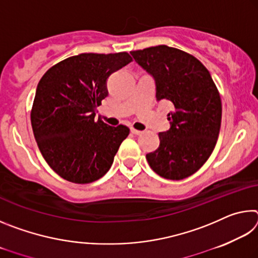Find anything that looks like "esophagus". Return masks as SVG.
<instances>
[{
	"instance_id": "esophagus-1",
	"label": "esophagus",
	"mask_w": 258,
	"mask_h": 258,
	"mask_svg": "<svg viewBox=\"0 0 258 258\" xmlns=\"http://www.w3.org/2000/svg\"><path fill=\"white\" fill-rule=\"evenodd\" d=\"M131 132H132V134H134V135H140V134H142L141 131L135 130V128H131Z\"/></svg>"
}]
</instances>
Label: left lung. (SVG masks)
<instances>
[{"mask_svg": "<svg viewBox=\"0 0 258 258\" xmlns=\"http://www.w3.org/2000/svg\"><path fill=\"white\" fill-rule=\"evenodd\" d=\"M156 80V98L172 102L171 128L159 133L160 145L147 154L152 171L167 180L196 173L212 155L221 127L222 102L211 74L187 52L167 45L131 51Z\"/></svg>", "mask_w": 258, "mask_h": 258, "instance_id": "left-lung-1", "label": "left lung"}]
</instances>
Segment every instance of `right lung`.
I'll use <instances>...</instances> for the list:
<instances>
[{"mask_svg": "<svg viewBox=\"0 0 258 258\" xmlns=\"http://www.w3.org/2000/svg\"><path fill=\"white\" fill-rule=\"evenodd\" d=\"M132 61L127 52L81 53L55 63L38 82L30 121L50 167L64 180L85 184L99 180L130 128L94 119L108 95L107 78Z\"/></svg>", "mask_w": 258, "mask_h": 258, "instance_id": "1", "label": "right lung"}]
</instances>
